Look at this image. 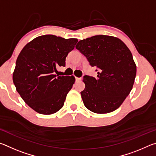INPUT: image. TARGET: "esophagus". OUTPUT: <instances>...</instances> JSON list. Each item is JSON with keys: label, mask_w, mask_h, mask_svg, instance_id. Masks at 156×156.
<instances>
[{"label": "esophagus", "mask_w": 156, "mask_h": 156, "mask_svg": "<svg viewBox=\"0 0 156 156\" xmlns=\"http://www.w3.org/2000/svg\"><path fill=\"white\" fill-rule=\"evenodd\" d=\"M80 80H81V78L76 77V81H80Z\"/></svg>", "instance_id": "1"}]
</instances>
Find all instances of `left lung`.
Returning a JSON list of instances; mask_svg holds the SVG:
<instances>
[{"label": "left lung", "instance_id": "1", "mask_svg": "<svg viewBox=\"0 0 156 156\" xmlns=\"http://www.w3.org/2000/svg\"><path fill=\"white\" fill-rule=\"evenodd\" d=\"M76 48L98 68L96 78H83L85 88L80 94L84 106L96 113L117 109L131 91L136 76L130 50L120 39L106 35L81 40Z\"/></svg>", "mask_w": 156, "mask_h": 156}]
</instances>
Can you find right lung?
Masks as SVG:
<instances>
[{"label":"right lung","instance_id":"obj_1","mask_svg":"<svg viewBox=\"0 0 156 156\" xmlns=\"http://www.w3.org/2000/svg\"><path fill=\"white\" fill-rule=\"evenodd\" d=\"M77 42L48 34L36 37L21 50L13 82L25 103L37 113L53 114L64 105L75 77L55 73L57 67L65 66L66 57Z\"/></svg>","mask_w":156,"mask_h":156}]
</instances>
